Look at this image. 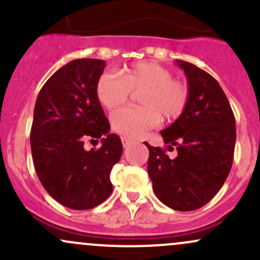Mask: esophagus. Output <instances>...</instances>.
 <instances>
[{"mask_svg": "<svg viewBox=\"0 0 260 260\" xmlns=\"http://www.w3.org/2000/svg\"><path fill=\"white\" fill-rule=\"evenodd\" d=\"M121 141H122V144H123V147H124V148L129 147V145L133 143V141H132V139L127 138V137H122V138H121Z\"/></svg>", "mask_w": 260, "mask_h": 260, "instance_id": "1", "label": "esophagus"}]
</instances>
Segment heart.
Masks as SVG:
<instances>
[{"label": "heart", "mask_w": 260, "mask_h": 260, "mask_svg": "<svg viewBox=\"0 0 260 260\" xmlns=\"http://www.w3.org/2000/svg\"><path fill=\"white\" fill-rule=\"evenodd\" d=\"M138 93L142 107H124L111 116L113 131L129 138H139L165 121L179 118L186 110L190 87L182 80L173 79L172 71L152 61H142L122 69L118 76L104 73L96 84V96L107 110L121 106L129 93Z\"/></svg>", "instance_id": "obj_1"}]
</instances>
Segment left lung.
Segmentation results:
<instances>
[{"label":"left lung","mask_w":260,"mask_h":260,"mask_svg":"<svg viewBox=\"0 0 260 260\" xmlns=\"http://www.w3.org/2000/svg\"><path fill=\"white\" fill-rule=\"evenodd\" d=\"M190 87L186 110L160 131L168 148L176 147L170 159L165 150L149 149L148 175L154 193L173 210L192 211L206 205L222 187L232 168L236 119L217 80L184 60H176Z\"/></svg>","instance_id":"1"}]
</instances>
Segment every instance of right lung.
<instances>
[{
	"instance_id": "right-lung-1",
	"label": "right lung",
	"mask_w": 260,
	"mask_h": 260,
	"mask_svg": "<svg viewBox=\"0 0 260 260\" xmlns=\"http://www.w3.org/2000/svg\"><path fill=\"white\" fill-rule=\"evenodd\" d=\"M105 67L100 59L68 62L45 82L34 106V168L51 198L73 210L93 209L111 195V170L123 152L96 96ZM87 139L103 145L86 151Z\"/></svg>"
}]
</instances>
